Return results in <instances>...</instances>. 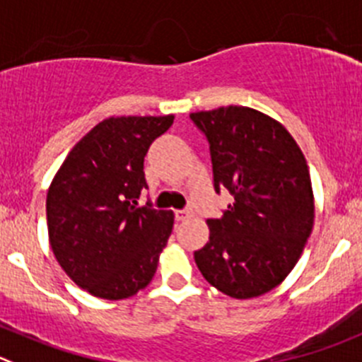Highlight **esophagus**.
<instances>
[{
  "instance_id": "esophagus-1",
  "label": "esophagus",
  "mask_w": 362,
  "mask_h": 362,
  "mask_svg": "<svg viewBox=\"0 0 362 362\" xmlns=\"http://www.w3.org/2000/svg\"><path fill=\"white\" fill-rule=\"evenodd\" d=\"M175 216H177V221H185V219L192 218V211H177Z\"/></svg>"
}]
</instances>
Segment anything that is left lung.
<instances>
[{
  "instance_id": "1",
  "label": "left lung",
  "mask_w": 362,
  "mask_h": 362,
  "mask_svg": "<svg viewBox=\"0 0 362 362\" xmlns=\"http://www.w3.org/2000/svg\"><path fill=\"white\" fill-rule=\"evenodd\" d=\"M211 143L214 187L234 204L209 219V241L194 252L211 286L238 300L276 288L291 273L314 225V192L302 150L282 123L228 105L192 112Z\"/></svg>"
}]
</instances>
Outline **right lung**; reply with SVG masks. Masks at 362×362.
I'll list each match as a JSON object with an SVG mask.
<instances>
[{"label":"right lung","instance_id":"obj_1","mask_svg":"<svg viewBox=\"0 0 362 362\" xmlns=\"http://www.w3.org/2000/svg\"><path fill=\"white\" fill-rule=\"evenodd\" d=\"M175 116H112L90 128L53 177L48 238L60 268L103 300L137 295L153 279L173 211L137 207L144 155Z\"/></svg>","mask_w":362,"mask_h":362}]
</instances>
